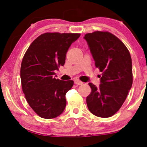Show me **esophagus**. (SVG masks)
Listing matches in <instances>:
<instances>
[{"label":"esophagus","instance_id":"34e87169","mask_svg":"<svg viewBox=\"0 0 147 147\" xmlns=\"http://www.w3.org/2000/svg\"><path fill=\"white\" fill-rule=\"evenodd\" d=\"M74 83H75L76 84H77V85H79V86L82 85V84H83V82H81V81H80L79 80H77V79L74 80Z\"/></svg>","mask_w":147,"mask_h":147}]
</instances>
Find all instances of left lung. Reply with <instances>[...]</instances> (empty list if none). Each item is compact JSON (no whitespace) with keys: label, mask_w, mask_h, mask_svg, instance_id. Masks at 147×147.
<instances>
[{"label":"left lung","mask_w":147,"mask_h":147,"mask_svg":"<svg viewBox=\"0 0 147 147\" xmlns=\"http://www.w3.org/2000/svg\"><path fill=\"white\" fill-rule=\"evenodd\" d=\"M96 67L102 72L98 88L89 83L91 94L86 98L90 112L108 118L118 112L132 85L130 54L124 44L109 32L95 31L84 36Z\"/></svg>","instance_id":"8db88e82"}]
</instances>
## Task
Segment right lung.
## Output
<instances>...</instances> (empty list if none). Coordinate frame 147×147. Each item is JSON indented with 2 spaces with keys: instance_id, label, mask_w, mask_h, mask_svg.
<instances>
[{
  "instance_id": "1",
  "label": "right lung",
  "mask_w": 147,
  "mask_h": 147,
  "mask_svg": "<svg viewBox=\"0 0 147 147\" xmlns=\"http://www.w3.org/2000/svg\"><path fill=\"white\" fill-rule=\"evenodd\" d=\"M80 33H46L33 41L23 58L22 89L26 100L40 117L51 119L62 114L65 94L74 81L54 77L55 70L65 63L66 53Z\"/></svg>"
}]
</instances>
